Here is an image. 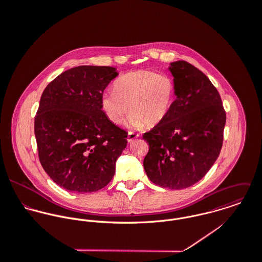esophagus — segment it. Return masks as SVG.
I'll list each match as a JSON object with an SVG mask.
<instances>
[{"label":"esophagus","mask_w":262,"mask_h":262,"mask_svg":"<svg viewBox=\"0 0 262 262\" xmlns=\"http://www.w3.org/2000/svg\"><path fill=\"white\" fill-rule=\"evenodd\" d=\"M138 137H139L138 134L133 133V132H129V133H128V136H127V140H128L129 143H131V142H133V141H134L136 138H138Z\"/></svg>","instance_id":"obj_1"}]
</instances>
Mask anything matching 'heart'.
<instances>
[{"instance_id":"b5f03b06","label":"heart","mask_w":262,"mask_h":262,"mask_svg":"<svg viewBox=\"0 0 262 262\" xmlns=\"http://www.w3.org/2000/svg\"><path fill=\"white\" fill-rule=\"evenodd\" d=\"M114 90L103 94L102 110L115 125L120 124L129 111L128 125L132 128L162 123L171 111L177 95L171 76L150 71H135L120 76L114 83Z\"/></svg>"}]
</instances>
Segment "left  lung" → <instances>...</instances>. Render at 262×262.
Returning <instances> with one entry per match:
<instances>
[{
  "instance_id": "1",
  "label": "left lung",
  "mask_w": 262,
  "mask_h": 262,
  "mask_svg": "<svg viewBox=\"0 0 262 262\" xmlns=\"http://www.w3.org/2000/svg\"><path fill=\"white\" fill-rule=\"evenodd\" d=\"M177 99L166 119L144 133L149 150L143 165L150 181L182 189L202 180L223 145L226 112L219 92L187 61L170 63Z\"/></svg>"
}]
</instances>
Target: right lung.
<instances>
[{"label": "right lung", "instance_id": "add662e5", "mask_svg": "<svg viewBox=\"0 0 262 262\" xmlns=\"http://www.w3.org/2000/svg\"><path fill=\"white\" fill-rule=\"evenodd\" d=\"M117 75L111 67H76L55 77L42 93L34 123L39 160L50 179L67 190L97 191L115 174L127 132L106 117L101 99Z\"/></svg>", "mask_w": 262, "mask_h": 262}]
</instances>
